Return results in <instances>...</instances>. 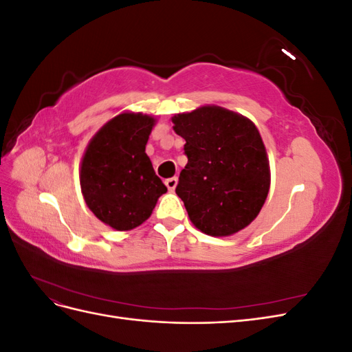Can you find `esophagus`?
Masks as SVG:
<instances>
[{"mask_svg": "<svg viewBox=\"0 0 352 352\" xmlns=\"http://www.w3.org/2000/svg\"><path fill=\"white\" fill-rule=\"evenodd\" d=\"M166 186H167V189L170 190V192H173V190H175L176 186H177V177H170V179H167V180H166Z\"/></svg>", "mask_w": 352, "mask_h": 352, "instance_id": "obj_1", "label": "esophagus"}]
</instances>
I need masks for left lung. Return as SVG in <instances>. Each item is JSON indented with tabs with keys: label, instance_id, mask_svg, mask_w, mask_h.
<instances>
[{
	"label": "left lung",
	"instance_id": "obj_1",
	"mask_svg": "<svg viewBox=\"0 0 352 352\" xmlns=\"http://www.w3.org/2000/svg\"><path fill=\"white\" fill-rule=\"evenodd\" d=\"M186 141L188 164L176 186L192 225L210 236H230L258 216L270 189L261 135L248 117L201 105L172 117Z\"/></svg>",
	"mask_w": 352,
	"mask_h": 352
}]
</instances>
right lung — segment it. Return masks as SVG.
I'll list each match as a JSON object with an SVG mask.
<instances>
[{"label":"right lung","mask_w":352,"mask_h":352,"mask_svg":"<svg viewBox=\"0 0 352 352\" xmlns=\"http://www.w3.org/2000/svg\"><path fill=\"white\" fill-rule=\"evenodd\" d=\"M155 122L154 116L123 111L92 136L83 153L82 195L97 219L114 230L142 225L167 192L145 153Z\"/></svg>","instance_id":"1"}]
</instances>
